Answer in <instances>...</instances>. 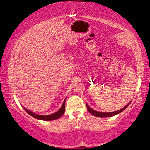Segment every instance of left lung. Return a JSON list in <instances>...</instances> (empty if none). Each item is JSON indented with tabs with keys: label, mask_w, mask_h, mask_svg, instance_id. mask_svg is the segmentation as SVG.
I'll list each match as a JSON object with an SVG mask.
<instances>
[{
	"label": "left lung",
	"mask_w": 150,
	"mask_h": 150,
	"mask_svg": "<svg viewBox=\"0 0 150 150\" xmlns=\"http://www.w3.org/2000/svg\"><path fill=\"white\" fill-rule=\"evenodd\" d=\"M131 101H131L128 104H127L126 106H125V107L120 109V110H117V111H114V112H99V111H95V110H93L92 108H91L88 106V104H87V103H86V107H87L88 110L89 111V112L91 113V114L93 115V116H96V117H108L115 116L117 114H119V113L121 112L122 111H124L125 109L129 105L130 103H131Z\"/></svg>",
	"instance_id": "8db88e82"
}]
</instances>
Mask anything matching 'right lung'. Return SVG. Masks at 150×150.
I'll list each match as a JSON object with an SVG mask.
<instances>
[{
    "mask_svg": "<svg viewBox=\"0 0 150 150\" xmlns=\"http://www.w3.org/2000/svg\"><path fill=\"white\" fill-rule=\"evenodd\" d=\"M66 99L63 101V103L62 104V106L61 108L57 112L53 113V114L49 115H39L38 114H35V113L29 111L28 109H26L24 108L23 106H22V108H24V110L28 113L29 115H30L31 116L34 117V118H36L38 120H43V121H52L59 118L61 116H62L65 112V102H66Z\"/></svg>",
    "mask_w": 150,
    "mask_h": 150,
    "instance_id": "1",
    "label": "right lung"
}]
</instances>
